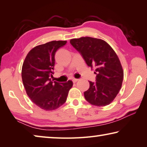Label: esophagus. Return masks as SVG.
I'll return each instance as SVG.
<instances>
[{
  "label": "esophagus",
  "mask_w": 147,
  "mask_h": 147,
  "mask_svg": "<svg viewBox=\"0 0 147 147\" xmlns=\"http://www.w3.org/2000/svg\"><path fill=\"white\" fill-rule=\"evenodd\" d=\"M78 80H79V79H76V78H73V83H76L77 81H78Z\"/></svg>",
  "instance_id": "1"
}]
</instances>
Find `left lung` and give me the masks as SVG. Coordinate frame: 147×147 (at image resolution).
I'll use <instances>...</instances> for the list:
<instances>
[{
	"mask_svg": "<svg viewBox=\"0 0 147 147\" xmlns=\"http://www.w3.org/2000/svg\"><path fill=\"white\" fill-rule=\"evenodd\" d=\"M70 43L96 74V82L89 81V88L84 92L86 100L96 106L108 105L116 97L123 80V67L115 52L105 41L91 37L72 39Z\"/></svg>",
	"mask_w": 147,
	"mask_h": 147,
	"instance_id": "8db88e82",
	"label": "left lung"
}]
</instances>
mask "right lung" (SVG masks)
Wrapping results in <instances>:
<instances>
[{"mask_svg": "<svg viewBox=\"0 0 147 147\" xmlns=\"http://www.w3.org/2000/svg\"><path fill=\"white\" fill-rule=\"evenodd\" d=\"M67 41H52L34 47L27 54L22 67L21 76L29 98L45 111L58 108L65 102L73 82H53L55 54Z\"/></svg>", "mask_w": 147, "mask_h": 147, "instance_id": "add662e5", "label": "right lung"}]
</instances>
